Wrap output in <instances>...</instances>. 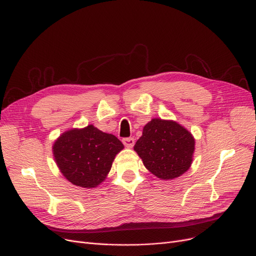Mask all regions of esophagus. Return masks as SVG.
Instances as JSON below:
<instances>
[{
    "label": "esophagus",
    "instance_id": "esophagus-1",
    "mask_svg": "<svg viewBox=\"0 0 256 256\" xmlns=\"http://www.w3.org/2000/svg\"><path fill=\"white\" fill-rule=\"evenodd\" d=\"M122 143L124 144V146L128 147V148H132V147L134 146V144H135V139L130 137V138H124L122 139Z\"/></svg>",
    "mask_w": 256,
    "mask_h": 256
}]
</instances>
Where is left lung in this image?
Returning a JSON list of instances; mask_svg holds the SVG:
<instances>
[{
    "instance_id": "obj_1",
    "label": "left lung",
    "mask_w": 256,
    "mask_h": 256,
    "mask_svg": "<svg viewBox=\"0 0 256 256\" xmlns=\"http://www.w3.org/2000/svg\"><path fill=\"white\" fill-rule=\"evenodd\" d=\"M134 150L154 176L162 180L180 176L190 168L195 150L192 134L173 120L152 119Z\"/></svg>"
}]
</instances>
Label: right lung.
<instances>
[{
  "label": "right lung",
  "mask_w": 256,
  "mask_h": 256,
  "mask_svg": "<svg viewBox=\"0 0 256 256\" xmlns=\"http://www.w3.org/2000/svg\"><path fill=\"white\" fill-rule=\"evenodd\" d=\"M124 144L112 134L92 124L63 132L52 145V154L64 178L78 186L96 188L111 170Z\"/></svg>",
  "instance_id": "add662e5"
}]
</instances>
